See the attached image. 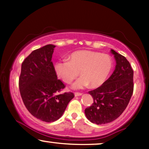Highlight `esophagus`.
Returning <instances> with one entry per match:
<instances>
[{"instance_id": "34e87169", "label": "esophagus", "mask_w": 149, "mask_h": 149, "mask_svg": "<svg viewBox=\"0 0 149 149\" xmlns=\"http://www.w3.org/2000/svg\"><path fill=\"white\" fill-rule=\"evenodd\" d=\"M82 94H83L82 93H79V92H75L74 93L75 96H79V95H81Z\"/></svg>"}]
</instances>
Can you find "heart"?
Returning <instances> with one entry per match:
<instances>
[{
	"label": "heart",
	"instance_id": "1",
	"mask_svg": "<svg viewBox=\"0 0 149 149\" xmlns=\"http://www.w3.org/2000/svg\"><path fill=\"white\" fill-rule=\"evenodd\" d=\"M113 61L107 54L91 51H79L68 56V61L57 62L54 65L57 76L67 84H70L79 76L72 88L81 89L90 85L97 87L102 85L109 76Z\"/></svg>",
	"mask_w": 149,
	"mask_h": 149
}]
</instances>
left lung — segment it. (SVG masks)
<instances>
[{
  "label": "left lung",
  "instance_id": "left-lung-1",
  "mask_svg": "<svg viewBox=\"0 0 149 149\" xmlns=\"http://www.w3.org/2000/svg\"><path fill=\"white\" fill-rule=\"evenodd\" d=\"M116 66L111 76L101 86L89 91L93 104L85 110L91 123L105 124L117 119L127 107L134 91V70L127 59L111 49Z\"/></svg>",
  "mask_w": 149,
  "mask_h": 149
}]
</instances>
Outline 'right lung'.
<instances>
[{"label":"right lung","instance_id":"obj_1","mask_svg":"<svg viewBox=\"0 0 149 149\" xmlns=\"http://www.w3.org/2000/svg\"><path fill=\"white\" fill-rule=\"evenodd\" d=\"M55 47L47 45L34 50L22 62L19 78L26 108L34 117L48 123L60 119L74 97L72 92L59 93L65 85L57 78L52 61Z\"/></svg>","mask_w":149,"mask_h":149}]
</instances>
